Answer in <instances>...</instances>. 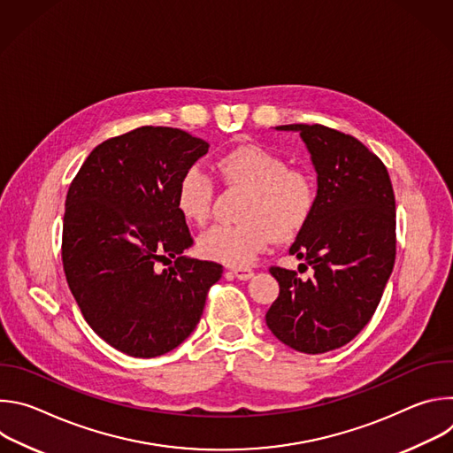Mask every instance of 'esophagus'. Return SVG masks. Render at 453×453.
Returning a JSON list of instances; mask_svg holds the SVG:
<instances>
[{
  "mask_svg": "<svg viewBox=\"0 0 453 453\" xmlns=\"http://www.w3.org/2000/svg\"><path fill=\"white\" fill-rule=\"evenodd\" d=\"M231 273H233L238 280H242V281H247V280H250V278L254 276L252 269H249V267H236V269H233Z\"/></svg>",
  "mask_w": 453,
  "mask_h": 453,
  "instance_id": "obj_1",
  "label": "esophagus"
}]
</instances>
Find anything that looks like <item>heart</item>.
I'll return each mask as SVG.
<instances>
[{
  "instance_id": "heart-1",
  "label": "heart",
  "mask_w": 453,
  "mask_h": 453,
  "mask_svg": "<svg viewBox=\"0 0 453 453\" xmlns=\"http://www.w3.org/2000/svg\"><path fill=\"white\" fill-rule=\"evenodd\" d=\"M217 170L227 184L245 188L250 197L242 224H217L199 236V252L229 267L250 265L273 240H290L308 224L317 204L315 182L308 173L290 170L271 150L243 145L222 154ZM213 180L191 166L179 179L175 206L182 219L203 226L211 213Z\"/></svg>"
}]
</instances>
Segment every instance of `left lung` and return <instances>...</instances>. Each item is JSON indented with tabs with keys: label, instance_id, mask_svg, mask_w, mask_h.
Instances as JSON below:
<instances>
[{
	"label": "left lung",
	"instance_id": "left-lung-1",
	"mask_svg": "<svg viewBox=\"0 0 453 453\" xmlns=\"http://www.w3.org/2000/svg\"><path fill=\"white\" fill-rule=\"evenodd\" d=\"M299 133L317 172V204L290 247L313 278L271 267L280 296L269 330L288 348L319 355L353 341L371 320L396 257V204L385 165L357 138L325 125Z\"/></svg>",
	"mask_w": 453,
	"mask_h": 453
}]
</instances>
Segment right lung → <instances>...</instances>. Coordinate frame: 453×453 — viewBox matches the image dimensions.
<instances>
[{"label":"right lung","instance_id":"obj_1","mask_svg":"<svg viewBox=\"0 0 453 453\" xmlns=\"http://www.w3.org/2000/svg\"><path fill=\"white\" fill-rule=\"evenodd\" d=\"M208 149L180 128L140 127L95 147L68 189L64 274L93 332L128 357L188 339L222 276V265L182 256L193 238L175 206L179 179Z\"/></svg>","mask_w":453,"mask_h":453}]
</instances>
